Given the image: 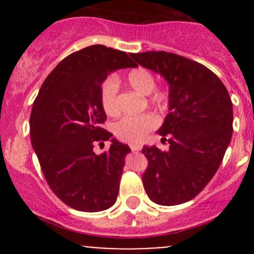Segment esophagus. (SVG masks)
Instances as JSON below:
<instances>
[{
  "mask_svg": "<svg viewBox=\"0 0 254 254\" xmlns=\"http://www.w3.org/2000/svg\"><path fill=\"white\" fill-rule=\"evenodd\" d=\"M130 148H131V150H132V151H138V150L142 149V145L139 143H131Z\"/></svg>",
  "mask_w": 254,
  "mask_h": 254,
  "instance_id": "34e87169",
  "label": "esophagus"
}]
</instances>
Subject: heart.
I'll return each mask as SVG.
<instances>
[{"label": "heart", "mask_w": 254, "mask_h": 254, "mask_svg": "<svg viewBox=\"0 0 254 254\" xmlns=\"http://www.w3.org/2000/svg\"><path fill=\"white\" fill-rule=\"evenodd\" d=\"M129 86L142 95H148L149 103L156 109L165 110L170 105V93L166 89L155 88L156 80L153 72L145 68H135L127 76ZM118 84L115 78L109 77L104 81L100 88V101L105 113L109 116L118 115L117 104ZM157 118L151 113L141 116H127L113 125V132L121 141L129 143H139L145 138L147 133L155 129Z\"/></svg>", "instance_id": "b5f03b06"}]
</instances>
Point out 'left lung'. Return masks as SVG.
<instances>
[{"label": "left lung", "instance_id": "obj_1", "mask_svg": "<svg viewBox=\"0 0 254 254\" xmlns=\"http://www.w3.org/2000/svg\"><path fill=\"white\" fill-rule=\"evenodd\" d=\"M139 65L170 86L168 115L157 133L170 149L144 145L148 167L142 176L154 203L189 202L215 176L233 133V105L222 81L203 64L165 51L131 54Z\"/></svg>", "mask_w": 254, "mask_h": 254}]
</instances>
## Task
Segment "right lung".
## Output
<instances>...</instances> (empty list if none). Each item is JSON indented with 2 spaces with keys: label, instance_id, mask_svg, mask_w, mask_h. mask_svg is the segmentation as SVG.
Listing matches in <instances>:
<instances>
[{
  "label": "right lung",
  "instance_id": "obj_1",
  "mask_svg": "<svg viewBox=\"0 0 254 254\" xmlns=\"http://www.w3.org/2000/svg\"><path fill=\"white\" fill-rule=\"evenodd\" d=\"M135 66L127 52L92 45L69 55L44 81L32 107L30 132L46 182L75 210L103 211L117 200L129 145L101 127L100 88L110 72ZM111 139L97 156V141Z\"/></svg>",
  "mask_w": 254,
  "mask_h": 254
}]
</instances>
